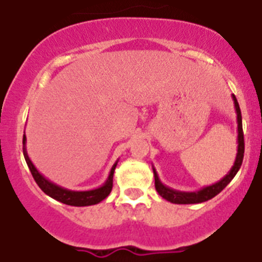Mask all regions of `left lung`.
<instances>
[{"mask_svg":"<svg viewBox=\"0 0 262 262\" xmlns=\"http://www.w3.org/2000/svg\"><path fill=\"white\" fill-rule=\"evenodd\" d=\"M232 100H234V107L235 112H236V122H237V152L236 158H235L234 166L231 167L230 171L223 176L222 179L216 183L207 185V187L201 188L199 190H193V192H184V190L173 189L167 185H164L160 181L158 172L155 167L152 166V172H154V179H155V189L159 193L164 200L172 202V204H179V205H188V204H201V202L209 201L213 197H215L218 193L222 192L226 187L228 185L237 171L240 169V166L243 163V157H244V134H243V124H242V112H240L239 103H237L235 95H232Z\"/></svg>","mask_w":262,"mask_h":262,"instance_id":"8db88e82","label":"left lung"}]
</instances>
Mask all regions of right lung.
<instances>
[{
	"label": "right lung",
	"mask_w": 262,
	"mask_h": 262,
	"mask_svg": "<svg viewBox=\"0 0 262 262\" xmlns=\"http://www.w3.org/2000/svg\"><path fill=\"white\" fill-rule=\"evenodd\" d=\"M26 134H23V155H25L26 163H27L28 168L31 171L32 176H34L35 181L39 185V188L46 193L47 195L52 197V199L57 200V201L62 202V204L70 205V206H90V205H96L99 202H102L103 200L107 199L110 195L111 190H112V185H114V172L115 168L117 166V162L119 159L115 162V164L111 168L110 173H108L107 180L104 181L103 185L98 188H94V189L89 190H72L68 189V188H63L61 185L52 183L51 180L46 178L44 175H41L37 168L35 167V164L32 163V160L30 159L27 154V148H26Z\"/></svg>",
	"instance_id": "obj_1"
}]
</instances>
